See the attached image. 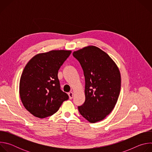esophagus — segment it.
<instances>
[{"instance_id": "esophagus-1", "label": "esophagus", "mask_w": 152, "mask_h": 152, "mask_svg": "<svg viewBox=\"0 0 152 152\" xmlns=\"http://www.w3.org/2000/svg\"><path fill=\"white\" fill-rule=\"evenodd\" d=\"M69 96L70 99H72V98H73V93L72 92V91L69 92Z\"/></svg>"}]
</instances>
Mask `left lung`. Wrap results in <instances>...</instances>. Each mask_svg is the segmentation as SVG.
Wrapping results in <instances>:
<instances>
[{
    "instance_id": "left-lung-1",
    "label": "left lung",
    "mask_w": 152,
    "mask_h": 152,
    "mask_svg": "<svg viewBox=\"0 0 152 152\" xmlns=\"http://www.w3.org/2000/svg\"><path fill=\"white\" fill-rule=\"evenodd\" d=\"M73 55L80 62L85 80V101L78 110L90 123L101 121L111 113L118 100L119 69L109 55L94 46L75 51Z\"/></svg>"
}]
</instances>
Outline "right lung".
I'll list each match as a JSON object with an SVG mask.
<instances>
[{
    "label": "right lung",
    "instance_id": "right-lung-1",
    "mask_svg": "<svg viewBox=\"0 0 152 152\" xmlns=\"http://www.w3.org/2000/svg\"><path fill=\"white\" fill-rule=\"evenodd\" d=\"M71 50L38 53L27 63L21 74L19 94L24 107L34 116L43 118L58 111L69 96L60 89L58 73Z\"/></svg>",
    "mask_w": 152,
    "mask_h": 152
}]
</instances>
